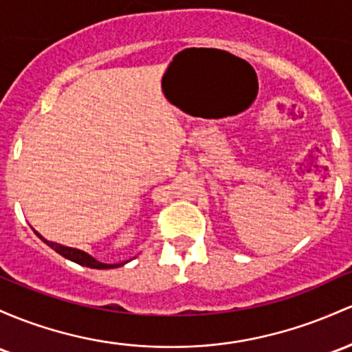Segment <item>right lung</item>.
<instances>
[{
    "mask_svg": "<svg viewBox=\"0 0 352 352\" xmlns=\"http://www.w3.org/2000/svg\"><path fill=\"white\" fill-rule=\"evenodd\" d=\"M34 234H36L38 237H40L46 245L52 247L55 252L60 254V256H63L65 258H68V261H72V262H76V264H80V265H85V267H90V269H115V267H122V265H125L126 262H129V261H125V262H120V264H105V262L96 261L95 257H91L90 254L83 252V250L73 249V247H67V245H61V244H58V242L46 241L43 235L38 234L36 230H34Z\"/></svg>",
    "mask_w": 352,
    "mask_h": 352,
    "instance_id": "1",
    "label": "right lung"
}]
</instances>
